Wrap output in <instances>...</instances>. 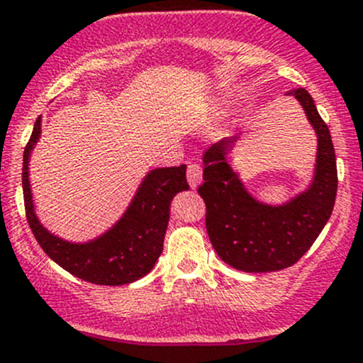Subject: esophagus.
<instances>
[{"mask_svg":"<svg viewBox=\"0 0 363 363\" xmlns=\"http://www.w3.org/2000/svg\"><path fill=\"white\" fill-rule=\"evenodd\" d=\"M188 182L191 189H196L200 186V182H202V168L196 163H191L188 167Z\"/></svg>","mask_w":363,"mask_h":363,"instance_id":"obj_1","label":"esophagus"}]
</instances>
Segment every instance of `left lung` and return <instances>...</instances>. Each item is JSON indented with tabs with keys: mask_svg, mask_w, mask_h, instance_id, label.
Instances as JSON below:
<instances>
[{
	"mask_svg": "<svg viewBox=\"0 0 363 363\" xmlns=\"http://www.w3.org/2000/svg\"><path fill=\"white\" fill-rule=\"evenodd\" d=\"M302 105L318 138L309 186L283 203L262 202L233 168L240 135L216 142L203 155L200 196L207 205L208 239L219 258L242 272H274L298 262L325 228L337 195V164L330 131L306 89L286 93Z\"/></svg>",
	"mask_w": 363,
	"mask_h": 363,
	"instance_id": "8db88e82",
	"label": "left lung"
}]
</instances>
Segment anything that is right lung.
<instances>
[{"label":"right lung","instance_id":"right-lung-1","mask_svg":"<svg viewBox=\"0 0 363 363\" xmlns=\"http://www.w3.org/2000/svg\"><path fill=\"white\" fill-rule=\"evenodd\" d=\"M40 135L42 117L36 119L24 149L23 191L28 223L42 250L72 276L101 286H121L147 276L163 251L172 200L177 193L189 189L186 164L149 170L126 211L111 228L91 240L72 242L50 232L35 211L29 160Z\"/></svg>","mask_w":363,"mask_h":363}]
</instances>
